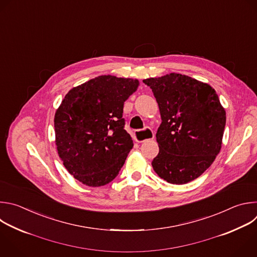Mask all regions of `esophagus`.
Masks as SVG:
<instances>
[{"label": "esophagus", "mask_w": 257, "mask_h": 257, "mask_svg": "<svg viewBox=\"0 0 257 257\" xmlns=\"http://www.w3.org/2000/svg\"><path fill=\"white\" fill-rule=\"evenodd\" d=\"M135 139L139 143H143L154 139V134L150 128H145L144 131H137L135 133Z\"/></svg>", "instance_id": "1"}]
</instances>
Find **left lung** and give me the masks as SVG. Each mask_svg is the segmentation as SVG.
I'll use <instances>...</instances> for the list:
<instances>
[{
  "label": "left lung",
  "mask_w": 257,
  "mask_h": 257,
  "mask_svg": "<svg viewBox=\"0 0 257 257\" xmlns=\"http://www.w3.org/2000/svg\"><path fill=\"white\" fill-rule=\"evenodd\" d=\"M143 82L152 89L162 119L153 169L169 183L190 182L212 165L221 151L225 108L213 87L185 75L171 73Z\"/></svg>",
  "instance_id": "left-lung-1"
}]
</instances>
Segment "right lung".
<instances>
[{
    "mask_svg": "<svg viewBox=\"0 0 257 257\" xmlns=\"http://www.w3.org/2000/svg\"><path fill=\"white\" fill-rule=\"evenodd\" d=\"M139 80L99 76L72 88L55 114L58 154L75 179L97 187L112 181L134 146L123 104Z\"/></svg>",
    "mask_w": 257,
    "mask_h": 257,
    "instance_id": "right-lung-1",
    "label": "right lung"
}]
</instances>
